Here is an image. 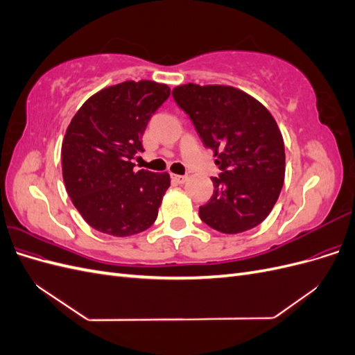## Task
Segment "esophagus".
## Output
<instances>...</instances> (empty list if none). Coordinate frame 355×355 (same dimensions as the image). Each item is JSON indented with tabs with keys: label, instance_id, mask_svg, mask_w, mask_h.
<instances>
[{
	"label": "esophagus",
	"instance_id": "esophagus-1",
	"mask_svg": "<svg viewBox=\"0 0 355 355\" xmlns=\"http://www.w3.org/2000/svg\"><path fill=\"white\" fill-rule=\"evenodd\" d=\"M171 179H173L175 182H178V184H185V182L188 180V176H180V175H171Z\"/></svg>",
	"mask_w": 355,
	"mask_h": 355
}]
</instances>
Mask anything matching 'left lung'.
Listing matches in <instances>:
<instances>
[{"instance_id":"left-lung-1","label":"left lung","mask_w":355,"mask_h":355,"mask_svg":"<svg viewBox=\"0 0 355 355\" xmlns=\"http://www.w3.org/2000/svg\"><path fill=\"white\" fill-rule=\"evenodd\" d=\"M179 108L194 123L222 173L200 218L223 234L257 227L280 196L286 154L280 128L265 106L231 85H178L171 92Z\"/></svg>"}]
</instances>
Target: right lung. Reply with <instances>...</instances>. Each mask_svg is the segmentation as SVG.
Returning a JSON list of instances; mask_svg holds the SVG:
<instances>
[{"label": "right lung", "mask_w": 355, "mask_h": 355, "mask_svg": "<svg viewBox=\"0 0 355 355\" xmlns=\"http://www.w3.org/2000/svg\"><path fill=\"white\" fill-rule=\"evenodd\" d=\"M170 96L167 84L124 81L83 103L62 142V175L75 209L112 237L148 230L170 187L168 173L135 170L149 118Z\"/></svg>", "instance_id": "obj_1"}]
</instances>
